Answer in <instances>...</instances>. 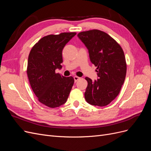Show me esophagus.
Returning a JSON list of instances; mask_svg holds the SVG:
<instances>
[{
  "label": "esophagus",
  "mask_w": 151,
  "mask_h": 151,
  "mask_svg": "<svg viewBox=\"0 0 151 151\" xmlns=\"http://www.w3.org/2000/svg\"><path fill=\"white\" fill-rule=\"evenodd\" d=\"M81 78L79 77H77V76H74V81H75V83H76V82L78 81V80H79Z\"/></svg>",
  "instance_id": "esophagus-1"
}]
</instances>
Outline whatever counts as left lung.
<instances>
[{"mask_svg":"<svg viewBox=\"0 0 151 151\" xmlns=\"http://www.w3.org/2000/svg\"><path fill=\"white\" fill-rule=\"evenodd\" d=\"M77 36L88 48L91 63L97 67V80L86 77L85 99L94 106H106L118 95L124 83L127 72L124 52L115 40L102 31L81 32Z\"/></svg>","mask_w":151,"mask_h":151,"instance_id":"left-lung-1","label":"left lung"}]
</instances>
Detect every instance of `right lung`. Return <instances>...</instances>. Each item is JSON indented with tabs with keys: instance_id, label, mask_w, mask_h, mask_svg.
<instances>
[{
	"instance_id": "1",
	"label": "right lung",
	"mask_w": 151,
	"mask_h": 151,
	"mask_svg": "<svg viewBox=\"0 0 151 151\" xmlns=\"http://www.w3.org/2000/svg\"><path fill=\"white\" fill-rule=\"evenodd\" d=\"M76 35L62 33L44 36L31 50L27 74L38 101L48 107H59L65 103L74 84L72 76L64 77L55 70L62 68V50Z\"/></svg>"
}]
</instances>
